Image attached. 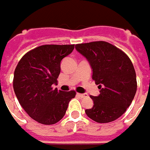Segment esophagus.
<instances>
[{
    "label": "esophagus",
    "mask_w": 150,
    "mask_h": 150,
    "mask_svg": "<svg viewBox=\"0 0 150 150\" xmlns=\"http://www.w3.org/2000/svg\"><path fill=\"white\" fill-rule=\"evenodd\" d=\"M77 96H80L81 98H85L86 96H88V95L87 94H80V93H77Z\"/></svg>",
    "instance_id": "obj_1"
}]
</instances>
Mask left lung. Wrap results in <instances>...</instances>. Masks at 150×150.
<instances>
[{
  "instance_id": "obj_1",
  "label": "left lung",
  "mask_w": 150,
  "mask_h": 150,
  "mask_svg": "<svg viewBox=\"0 0 150 150\" xmlns=\"http://www.w3.org/2000/svg\"><path fill=\"white\" fill-rule=\"evenodd\" d=\"M75 49L90 62L92 79L100 90L99 96L85 114L98 123L117 120L130 105L137 91L135 70L123 50L106 41H93L75 45Z\"/></svg>"
}]
</instances>
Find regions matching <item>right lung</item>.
I'll use <instances>...</instances> for the list:
<instances>
[{
  "instance_id": "right-lung-1",
  "label": "right lung",
  "mask_w": 150,
  "mask_h": 150,
  "mask_svg": "<svg viewBox=\"0 0 150 150\" xmlns=\"http://www.w3.org/2000/svg\"><path fill=\"white\" fill-rule=\"evenodd\" d=\"M75 45H44L28 51L14 72L13 88L20 105L30 118L42 125H54L65 115L75 91H58L60 61Z\"/></svg>"
}]
</instances>
